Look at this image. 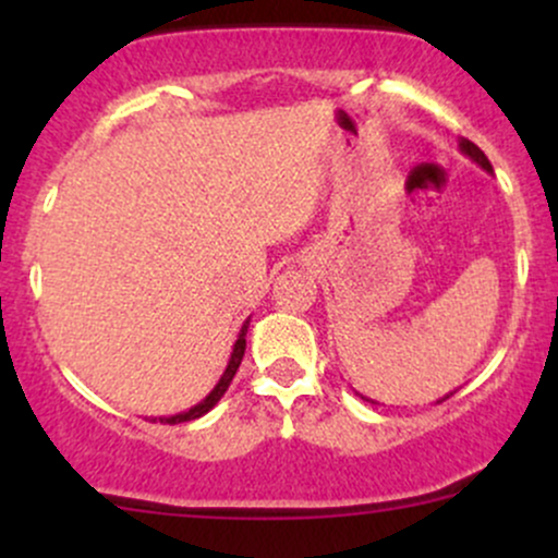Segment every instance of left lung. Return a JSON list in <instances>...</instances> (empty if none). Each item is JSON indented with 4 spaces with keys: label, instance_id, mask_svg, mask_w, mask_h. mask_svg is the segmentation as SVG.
I'll return each mask as SVG.
<instances>
[{
    "label": "left lung",
    "instance_id": "obj_1",
    "mask_svg": "<svg viewBox=\"0 0 558 558\" xmlns=\"http://www.w3.org/2000/svg\"><path fill=\"white\" fill-rule=\"evenodd\" d=\"M459 146H462V151H464L466 157H472V159H475V162L480 165V168H483V170H493V168H490V162H488V157L483 155V149H480L477 144H472V141L462 138V144H459ZM446 399H448V396H446Z\"/></svg>",
    "mask_w": 558,
    "mask_h": 558
}]
</instances>
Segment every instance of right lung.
<instances>
[{"label": "right lung", "mask_w": 558, "mask_h": 558, "mask_svg": "<svg viewBox=\"0 0 558 558\" xmlns=\"http://www.w3.org/2000/svg\"><path fill=\"white\" fill-rule=\"evenodd\" d=\"M246 330H248V323H243V328H241V336H239V341H235V345H233V354H230L228 369H226V373H222L220 383H217L213 393H209L207 399H204L202 403H196V407H191L189 412H183V414H175V417H162V420H159V422H165V425H178V422H191V420L202 417V414H207L209 409H213L215 403L222 399V393H226V390H228L230 380H233L235 369H239V364H241V360H243V351H246Z\"/></svg>", "instance_id": "add662e5"}]
</instances>
